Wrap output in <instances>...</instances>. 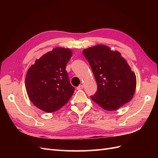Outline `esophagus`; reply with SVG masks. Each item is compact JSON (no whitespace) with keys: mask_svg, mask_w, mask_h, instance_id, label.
I'll use <instances>...</instances> for the list:
<instances>
[{"mask_svg":"<svg viewBox=\"0 0 158 158\" xmlns=\"http://www.w3.org/2000/svg\"><path fill=\"white\" fill-rule=\"evenodd\" d=\"M76 89H77L78 90H80V89H83V85H79L76 88Z\"/></svg>","mask_w":158,"mask_h":158,"instance_id":"obj_1","label":"esophagus"}]
</instances>
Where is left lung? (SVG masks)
I'll list each match as a JSON object with an SVG mask.
<instances>
[{
	"label": "left lung",
	"instance_id": "1",
	"mask_svg": "<svg viewBox=\"0 0 158 158\" xmlns=\"http://www.w3.org/2000/svg\"><path fill=\"white\" fill-rule=\"evenodd\" d=\"M98 84L93 101L107 111H114L129 102L136 87V74L117 51L104 45L83 50Z\"/></svg>",
	"mask_w": 158,
	"mask_h": 158
}]
</instances>
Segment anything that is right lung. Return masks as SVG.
<instances>
[{
  "label": "right lung",
  "mask_w": 158,
  "mask_h": 158,
  "mask_svg": "<svg viewBox=\"0 0 158 158\" xmlns=\"http://www.w3.org/2000/svg\"><path fill=\"white\" fill-rule=\"evenodd\" d=\"M72 50L56 47L36 60L28 69L25 86L28 97L35 107L52 113L67 103L74 92L70 83L66 64Z\"/></svg>",
  "instance_id": "right-lung-1"
}]
</instances>
